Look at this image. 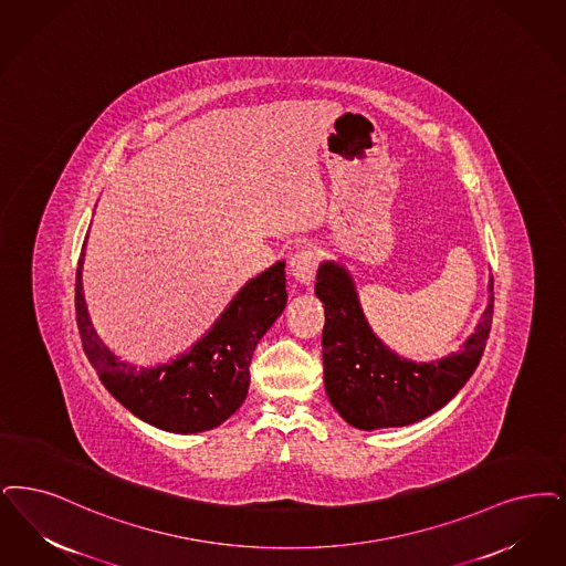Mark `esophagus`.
<instances>
[{"label": "esophagus", "instance_id": "1", "mask_svg": "<svg viewBox=\"0 0 566 566\" xmlns=\"http://www.w3.org/2000/svg\"><path fill=\"white\" fill-rule=\"evenodd\" d=\"M317 265H319V259L312 249L298 250L291 256V273H293L294 280L301 284L310 286L314 282Z\"/></svg>", "mask_w": 566, "mask_h": 566}]
</instances>
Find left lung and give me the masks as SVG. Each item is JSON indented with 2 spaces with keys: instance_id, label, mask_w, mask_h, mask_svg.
<instances>
[{
  "instance_id": "8db88e82",
  "label": "left lung",
  "mask_w": 566,
  "mask_h": 566,
  "mask_svg": "<svg viewBox=\"0 0 566 566\" xmlns=\"http://www.w3.org/2000/svg\"><path fill=\"white\" fill-rule=\"evenodd\" d=\"M316 294L326 316L322 333L326 396L352 428L364 431L410 426L451 402L474 375L493 322L491 275L489 305L474 333L449 356L415 363L391 352L373 333L356 282L343 263H319Z\"/></svg>"
}]
</instances>
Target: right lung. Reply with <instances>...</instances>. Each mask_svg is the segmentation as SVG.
<instances>
[{
	"mask_svg": "<svg viewBox=\"0 0 566 566\" xmlns=\"http://www.w3.org/2000/svg\"><path fill=\"white\" fill-rule=\"evenodd\" d=\"M84 256L86 242L75 275L77 328L98 379L122 407L145 423L172 433L219 428L242 407L254 347L286 307L284 261L250 277L214 324L177 358L136 366L122 360L92 324L82 280Z\"/></svg>",
	"mask_w": 566,
	"mask_h": 566,
	"instance_id": "add662e5",
	"label": "right lung"
}]
</instances>
